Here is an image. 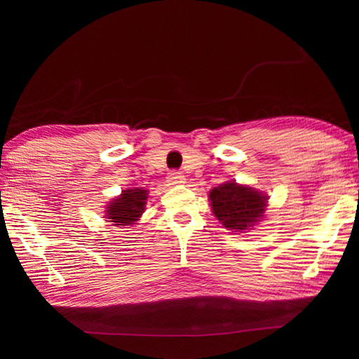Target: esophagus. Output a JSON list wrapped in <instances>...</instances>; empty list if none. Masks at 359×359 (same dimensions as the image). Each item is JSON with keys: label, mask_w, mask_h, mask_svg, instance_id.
<instances>
[{"label": "esophagus", "mask_w": 359, "mask_h": 359, "mask_svg": "<svg viewBox=\"0 0 359 359\" xmlns=\"http://www.w3.org/2000/svg\"><path fill=\"white\" fill-rule=\"evenodd\" d=\"M168 182H170L171 185L185 184V175L180 171H171V172H168Z\"/></svg>", "instance_id": "34e87169"}]
</instances>
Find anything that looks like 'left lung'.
<instances>
[{
	"mask_svg": "<svg viewBox=\"0 0 359 359\" xmlns=\"http://www.w3.org/2000/svg\"><path fill=\"white\" fill-rule=\"evenodd\" d=\"M211 208L225 228L242 231L247 230L264 216L266 196L248 187L226 182L210 191Z\"/></svg>",
	"mask_w": 359,
	"mask_h": 359,
	"instance_id": "1",
	"label": "left lung"
}]
</instances>
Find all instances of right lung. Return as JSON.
Segmentation results:
<instances>
[{
    "instance_id": "add662e5",
    "label": "right lung",
    "mask_w": 359,
    "mask_h": 359,
    "mask_svg": "<svg viewBox=\"0 0 359 359\" xmlns=\"http://www.w3.org/2000/svg\"><path fill=\"white\" fill-rule=\"evenodd\" d=\"M147 191L140 188L125 189L123 194L114 199L106 210L109 222L116 225H129L135 222L144 210V201H147Z\"/></svg>"
}]
</instances>
